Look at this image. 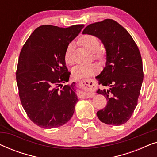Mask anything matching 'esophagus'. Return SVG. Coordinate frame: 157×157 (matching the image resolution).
Masks as SVG:
<instances>
[{"instance_id": "obj_1", "label": "esophagus", "mask_w": 157, "mask_h": 157, "mask_svg": "<svg viewBox=\"0 0 157 157\" xmlns=\"http://www.w3.org/2000/svg\"><path fill=\"white\" fill-rule=\"evenodd\" d=\"M80 86L88 90L86 93H85L86 98H92L95 95L94 89L96 87V82L93 79H86V80L81 81L80 82Z\"/></svg>"}]
</instances>
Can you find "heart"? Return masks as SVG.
Instances as JSON below:
<instances>
[{"instance_id": "1", "label": "heart", "mask_w": 157, "mask_h": 157, "mask_svg": "<svg viewBox=\"0 0 157 157\" xmlns=\"http://www.w3.org/2000/svg\"><path fill=\"white\" fill-rule=\"evenodd\" d=\"M81 44L92 52H94V57L100 59L102 56V53L99 48L101 47L100 40L96 36L91 34H86L80 38ZM64 61L68 65L74 63L73 58V44H69L66 47L64 52ZM98 66L96 63L78 64L71 69L72 76L76 79L86 78L93 76L98 71Z\"/></svg>"}]
</instances>
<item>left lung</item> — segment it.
I'll return each mask as SVG.
<instances>
[{
    "label": "left lung",
    "mask_w": 157,
    "mask_h": 157,
    "mask_svg": "<svg viewBox=\"0 0 157 157\" xmlns=\"http://www.w3.org/2000/svg\"><path fill=\"white\" fill-rule=\"evenodd\" d=\"M82 33L99 38L106 51V66L96 78L107 88L98 89L97 93L108 101L104 109L97 111V117L109 125L125 124L136 107L143 82L142 59L138 46L128 32L112 19L91 23Z\"/></svg>",
    "instance_id": "obj_1"
}]
</instances>
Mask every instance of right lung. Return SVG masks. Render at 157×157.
Wrapping results in <instances>:
<instances>
[{
  "label": "right lung",
  "instance_id": "right-lung-1",
  "mask_svg": "<svg viewBox=\"0 0 157 157\" xmlns=\"http://www.w3.org/2000/svg\"><path fill=\"white\" fill-rule=\"evenodd\" d=\"M83 27L40 25L21 49L16 70L19 96L28 117L40 127H59L74 114L78 99L74 82L62 84L70 76L64 52Z\"/></svg>",
  "mask_w": 157,
  "mask_h": 157
}]
</instances>
